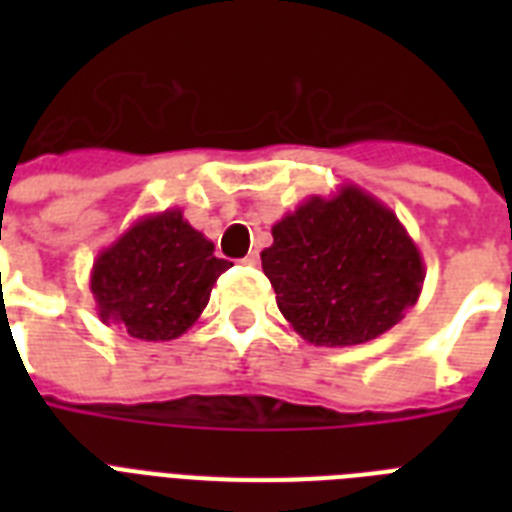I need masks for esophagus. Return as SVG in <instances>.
<instances>
[{"label": "esophagus", "mask_w": 512, "mask_h": 512, "mask_svg": "<svg viewBox=\"0 0 512 512\" xmlns=\"http://www.w3.org/2000/svg\"><path fill=\"white\" fill-rule=\"evenodd\" d=\"M244 265H252V268H257V265H260V255H257V252H249V255L244 257Z\"/></svg>", "instance_id": "obj_1"}]
</instances>
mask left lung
I'll list each match as a JSON object with an SVG mask.
<instances>
[{
	"mask_svg": "<svg viewBox=\"0 0 512 512\" xmlns=\"http://www.w3.org/2000/svg\"><path fill=\"white\" fill-rule=\"evenodd\" d=\"M260 252L276 303L313 345H361L417 303L425 263L401 220L358 185L308 199L271 228Z\"/></svg>",
	"mask_w": 512,
	"mask_h": 512,
	"instance_id": "1",
	"label": "left lung"
}]
</instances>
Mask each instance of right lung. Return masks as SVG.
<instances>
[{"label":"right lung","mask_w":512,"mask_h":512,"mask_svg":"<svg viewBox=\"0 0 512 512\" xmlns=\"http://www.w3.org/2000/svg\"><path fill=\"white\" fill-rule=\"evenodd\" d=\"M231 265L180 209H164L135 220L95 257L90 289L103 324L146 342L175 340L196 324Z\"/></svg>","instance_id":"obj_1"}]
</instances>
